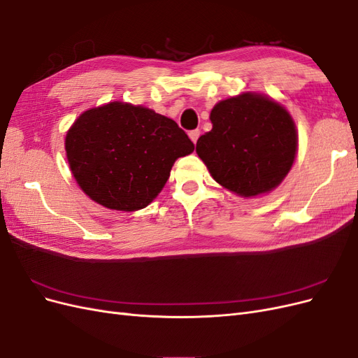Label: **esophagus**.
Here are the masks:
<instances>
[{
    "mask_svg": "<svg viewBox=\"0 0 358 358\" xmlns=\"http://www.w3.org/2000/svg\"><path fill=\"white\" fill-rule=\"evenodd\" d=\"M188 136L192 140V143H196L197 140H199V137H200V129H192V131H189Z\"/></svg>",
    "mask_w": 358,
    "mask_h": 358,
    "instance_id": "esophagus-1",
    "label": "esophagus"
}]
</instances>
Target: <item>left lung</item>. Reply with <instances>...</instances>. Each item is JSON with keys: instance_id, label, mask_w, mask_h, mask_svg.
<instances>
[{"instance_id": "left-lung-1", "label": "left lung", "mask_w": 358, "mask_h": 358, "mask_svg": "<svg viewBox=\"0 0 358 358\" xmlns=\"http://www.w3.org/2000/svg\"><path fill=\"white\" fill-rule=\"evenodd\" d=\"M210 122L196 152L222 188L251 199L282 183L299 149L294 119L282 104L264 94L242 92L216 103Z\"/></svg>"}]
</instances>
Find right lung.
<instances>
[{"mask_svg": "<svg viewBox=\"0 0 358 358\" xmlns=\"http://www.w3.org/2000/svg\"><path fill=\"white\" fill-rule=\"evenodd\" d=\"M194 143L173 119L143 106L110 101L83 112L66 136L80 189L107 209L134 212L157 199L175 161Z\"/></svg>", "mask_w": 358, "mask_h": 358, "instance_id": "1", "label": "right lung"}]
</instances>
